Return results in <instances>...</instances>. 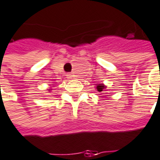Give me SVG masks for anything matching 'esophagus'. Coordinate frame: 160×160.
<instances>
[{
    "label": "esophagus",
    "mask_w": 160,
    "mask_h": 160,
    "mask_svg": "<svg viewBox=\"0 0 160 160\" xmlns=\"http://www.w3.org/2000/svg\"><path fill=\"white\" fill-rule=\"evenodd\" d=\"M72 76H73V75H72L71 73H69V74L67 75V78H68V79H71V78H72Z\"/></svg>",
    "instance_id": "obj_1"
}]
</instances>
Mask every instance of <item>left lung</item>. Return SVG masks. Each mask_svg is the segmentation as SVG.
Wrapping results in <instances>:
<instances>
[{
	"label": "left lung",
	"instance_id": "left-lung-1",
	"mask_svg": "<svg viewBox=\"0 0 160 160\" xmlns=\"http://www.w3.org/2000/svg\"><path fill=\"white\" fill-rule=\"evenodd\" d=\"M96 89H97L98 91L101 92V91H104V89H106V86H104L103 84H99V85L96 87Z\"/></svg>",
	"mask_w": 160,
	"mask_h": 160
}]
</instances>
